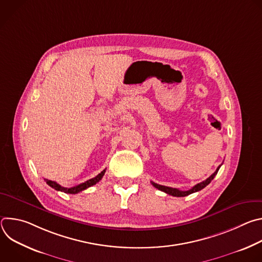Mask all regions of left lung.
<instances>
[{
  "instance_id": "left-lung-1",
  "label": "left lung",
  "mask_w": 262,
  "mask_h": 262,
  "mask_svg": "<svg viewBox=\"0 0 262 262\" xmlns=\"http://www.w3.org/2000/svg\"><path fill=\"white\" fill-rule=\"evenodd\" d=\"M220 167H221V166H219L217 169H216L207 179H205L204 181H202V182H200V183H197L196 185H194L193 188H192L191 190H189V191H180V190H178V189L170 188V186L161 185V184L155 183V182H152V181H151V183H152V185L155 186V188H157L158 190H160V191H162V192H165V193L168 194V195H171V196H174V197H185V196H188V195H190V194L196 193V192L201 191L202 189H204L205 186H206L207 184H209L210 181L214 178V176L216 175V173H217Z\"/></svg>"
}]
</instances>
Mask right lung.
Segmentation results:
<instances>
[{"label":"right lung","instance_id":"right-lung-1","mask_svg":"<svg viewBox=\"0 0 262 262\" xmlns=\"http://www.w3.org/2000/svg\"><path fill=\"white\" fill-rule=\"evenodd\" d=\"M104 173H105V169L102 170V171H101L98 175H96L95 177H93V178H91V179H89V180H87V181H85V182H83V183H81V184H79V185L72 186V188H64V186H61V185H60L59 183H57L56 181L49 180V179H45V180L47 181V183H48L50 186H52V188L55 189L56 191L64 192V193H66V194H78V193H80V192H82V191H84V190L90 188V186L96 184V183L102 178V176L104 175Z\"/></svg>","mask_w":262,"mask_h":262}]
</instances>
